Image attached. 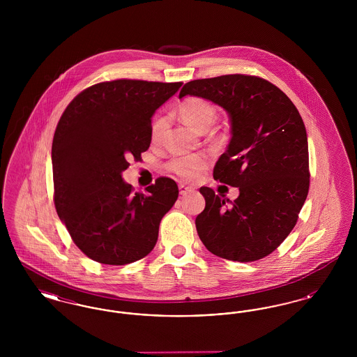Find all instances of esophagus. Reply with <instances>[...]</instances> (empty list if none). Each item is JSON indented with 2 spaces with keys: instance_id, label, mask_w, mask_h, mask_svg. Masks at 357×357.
Returning a JSON list of instances; mask_svg holds the SVG:
<instances>
[{
  "instance_id": "obj_1",
  "label": "esophagus",
  "mask_w": 357,
  "mask_h": 357,
  "mask_svg": "<svg viewBox=\"0 0 357 357\" xmlns=\"http://www.w3.org/2000/svg\"><path fill=\"white\" fill-rule=\"evenodd\" d=\"M191 191H192L191 187L186 186V185H179V194L181 195H187Z\"/></svg>"
}]
</instances>
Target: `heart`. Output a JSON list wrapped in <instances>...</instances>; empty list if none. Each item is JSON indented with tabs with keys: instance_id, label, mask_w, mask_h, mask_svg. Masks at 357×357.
Wrapping results in <instances>:
<instances>
[{
	"instance_id": "b5f03b06",
	"label": "heart",
	"mask_w": 357,
	"mask_h": 357,
	"mask_svg": "<svg viewBox=\"0 0 357 357\" xmlns=\"http://www.w3.org/2000/svg\"><path fill=\"white\" fill-rule=\"evenodd\" d=\"M179 115L191 128L197 131L207 130L215 120L217 111L215 107L202 98H187L179 105ZM166 126V118L158 116L153 119L150 130L153 142H158L162 136L163 128ZM208 166V155L206 153H191L174 156L167 162V170L179 176L185 182H194Z\"/></svg>"
}]
</instances>
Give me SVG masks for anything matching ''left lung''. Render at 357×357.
<instances>
[{
    "label": "left lung",
    "mask_w": 357,
    "mask_h": 357,
    "mask_svg": "<svg viewBox=\"0 0 357 357\" xmlns=\"http://www.w3.org/2000/svg\"><path fill=\"white\" fill-rule=\"evenodd\" d=\"M199 96L223 107L231 140L218 159L215 181L238 187L227 206L210 187H201L204 210L195 226L206 249L238 262L274 252L296 226L309 191V153L303 118L271 82L250 75L192 80L179 98Z\"/></svg>",
    "instance_id": "1"
}]
</instances>
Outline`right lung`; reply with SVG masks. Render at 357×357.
I'll return each mask as SVG.
<instances>
[{
    "mask_svg": "<svg viewBox=\"0 0 357 357\" xmlns=\"http://www.w3.org/2000/svg\"><path fill=\"white\" fill-rule=\"evenodd\" d=\"M183 83L119 79L91 85L63 112L52 143L53 202L75 245L104 265L149 255L176 183L160 176L134 192L121 172L151 143V116Z\"/></svg>",
    "mask_w": 357,
    "mask_h": 357,
    "instance_id": "right-lung-1",
    "label": "right lung"
}]
</instances>
